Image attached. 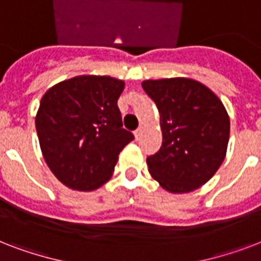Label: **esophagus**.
<instances>
[{
    "instance_id": "1",
    "label": "esophagus",
    "mask_w": 261,
    "mask_h": 261,
    "mask_svg": "<svg viewBox=\"0 0 261 261\" xmlns=\"http://www.w3.org/2000/svg\"><path fill=\"white\" fill-rule=\"evenodd\" d=\"M142 133H143V127L141 126V127H138V128H137V130H135V138L137 139H139L141 138V137H142Z\"/></svg>"
}]
</instances>
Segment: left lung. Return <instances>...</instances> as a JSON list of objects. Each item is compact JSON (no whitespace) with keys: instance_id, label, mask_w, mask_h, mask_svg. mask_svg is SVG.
<instances>
[{"instance_id":"left-lung-1","label":"left lung","mask_w":261,"mask_h":261,"mask_svg":"<svg viewBox=\"0 0 261 261\" xmlns=\"http://www.w3.org/2000/svg\"><path fill=\"white\" fill-rule=\"evenodd\" d=\"M142 88L159 108L163 130L160 150L146 159L150 174L173 194L206 184L226 155L230 120L222 101L190 79L147 80Z\"/></svg>"}]
</instances>
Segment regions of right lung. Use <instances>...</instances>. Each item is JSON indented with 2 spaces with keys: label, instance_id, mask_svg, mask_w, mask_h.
Wrapping results in <instances>:
<instances>
[{
  "label": "right lung",
  "instance_id": "right-lung-1",
  "mask_svg": "<svg viewBox=\"0 0 261 261\" xmlns=\"http://www.w3.org/2000/svg\"><path fill=\"white\" fill-rule=\"evenodd\" d=\"M123 89L124 83L112 77L79 75L40 100L35 124L43 157L71 190L93 191L108 181L119 153L134 139L118 107Z\"/></svg>",
  "mask_w": 261,
  "mask_h": 261
}]
</instances>
